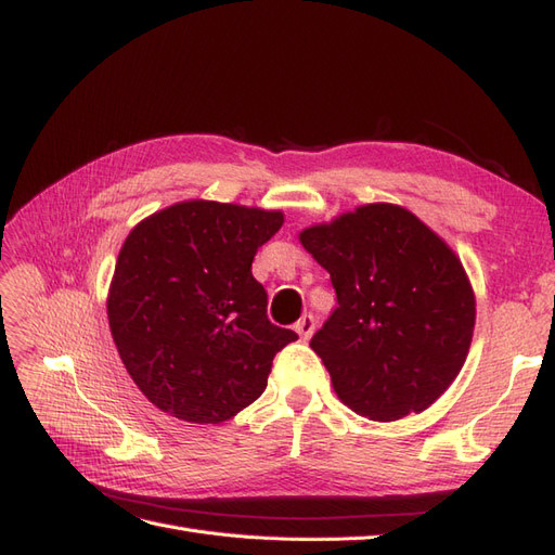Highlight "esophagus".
Masks as SVG:
<instances>
[{
  "label": "esophagus",
  "mask_w": 555,
  "mask_h": 555,
  "mask_svg": "<svg viewBox=\"0 0 555 555\" xmlns=\"http://www.w3.org/2000/svg\"><path fill=\"white\" fill-rule=\"evenodd\" d=\"M296 333L300 335V338H304V340H308L310 338V335L314 333V314H310V312H306L304 317H300L298 319V322H296Z\"/></svg>",
  "instance_id": "obj_1"
}]
</instances>
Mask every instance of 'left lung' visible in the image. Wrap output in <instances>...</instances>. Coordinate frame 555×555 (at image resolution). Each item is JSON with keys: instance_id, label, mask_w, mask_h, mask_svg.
I'll return each instance as SVG.
<instances>
[{"instance_id": "8db88e82", "label": "left lung", "mask_w": 555, "mask_h": 555, "mask_svg": "<svg viewBox=\"0 0 555 555\" xmlns=\"http://www.w3.org/2000/svg\"><path fill=\"white\" fill-rule=\"evenodd\" d=\"M298 238L338 296L310 340L338 398L373 422L433 405L475 331V294L453 249L393 204L361 206Z\"/></svg>"}]
</instances>
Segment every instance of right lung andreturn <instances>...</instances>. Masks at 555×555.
<instances>
[{
  "mask_svg": "<svg viewBox=\"0 0 555 555\" xmlns=\"http://www.w3.org/2000/svg\"><path fill=\"white\" fill-rule=\"evenodd\" d=\"M280 210L182 201L131 229L108 292V324L131 379L162 412L222 424L251 405L278 351L298 335L271 324L251 275Z\"/></svg>",
  "mask_w": 555,
  "mask_h": 555,
  "instance_id": "1",
  "label": "right lung"
}]
</instances>
